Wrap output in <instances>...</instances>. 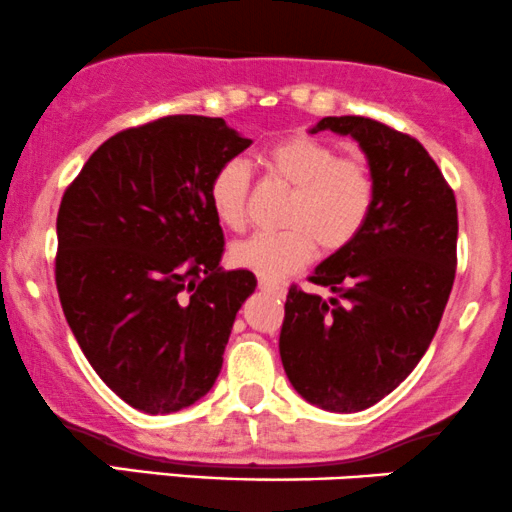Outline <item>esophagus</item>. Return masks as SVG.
I'll use <instances>...</instances> for the list:
<instances>
[{"label": "esophagus", "mask_w": 512, "mask_h": 512, "mask_svg": "<svg viewBox=\"0 0 512 512\" xmlns=\"http://www.w3.org/2000/svg\"><path fill=\"white\" fill-rule=\"evenodd\" d=\"M260 288H262V291L274 293V295H286V286H283V283H276V281L260 279Z\"/></svg>", "instance_id": "esophagus-1"}]
</instances>
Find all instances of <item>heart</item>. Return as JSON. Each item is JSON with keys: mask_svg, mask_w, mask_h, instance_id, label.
Instances as JSON below:
<instances>
[{"mask_svg": "<svg viewBox=\"0 0 512 512\" xmlns=\"http://www.w3.org/2000/svg\"><path fill=\"white\" fill-rule=\"evenodd\" d=\"M269 176L291 188L274 233H255L231 245V262L267 281L286 279L322 252L348 248L374 209V176L365 159L338 157L334 145L293 135L262 150ZM250 171L240 159L219 166L209 181V205L224 226L240 231L248 221Z\"/></svg>", "mask_w": 512, "mask_h": 512, "instance_id": "1", "label": "heart"}]
</instances>
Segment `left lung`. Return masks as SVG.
<instances>
[{
  "mask_svg": "<svg viewBox=\"0 0 512 512\" xmlns=\"http://www.w3.org/2000/svg\"><path fill=\"white\" fill-rule=\"evenodd\" d=\"M317 131L360 143L377 195L360 236L310 276L334 298L288 288L279 353L307 403L357 412L408 377L439 329L458 264V207L412 135L365 116H324Z\"/></svg>",
  "mask_w": 512,
  "mask_h": 512,
  "instance_id": "1",
  "label": "left lung"
}]
</instances>
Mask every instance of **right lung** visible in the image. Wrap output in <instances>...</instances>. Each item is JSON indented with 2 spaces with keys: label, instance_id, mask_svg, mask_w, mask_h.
<instances>
[{
  "label": "right lung",
  "instance_id": "right-lung-1",
  "mask_svg": "<svg viewBox=\"0 0 512 512\" xmlns=\"http://www.w3.org/2000/svg\"><path fill=\"white\" fill-rule=\"evenodd\" d=\"M250 143L224 119L164 116L112 135L61 197V310L92 369L135 410H183L219 377L257 279L219 267L209 181Z\"/></svg>",
  "mask_w": 512,
  "mask_h": 512
}]
</instances>
